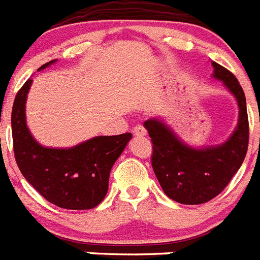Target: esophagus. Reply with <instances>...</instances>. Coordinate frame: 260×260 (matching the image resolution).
Wrapping results in <instances>:
<instances>
[{"mask_svg": "<svg viewBox=\"0 0 260 260\" xmlns=\"http://www.w3.org/2000/svg\"><path fill=\"white\" fill-rule=\"evenodd\" d=\"M133 133H134V135H137V137H145V135L147 134V133H146V128L142 125L135 126V127L133 128Z\"/></svg>", "mask_w": 260, "mask_h": 260, "instance_id": "obj_1", "label": "esophagus"}]
</instances>
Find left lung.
<instances>
[{"mask_svg":"<svg viewBox=\"0 0 260 260\" xmlns=\"http://www.w3.org/2000/svg\"><path fill=\"white\" fill-rule=\"evenodd\" d=\"M212 77L236 99L238 122L230 137L219 145L190 146L179 137L161 117L143 122L151 138L152 168L161 189L171 200L185 205H199L214 199L229 184L245 160L248 146L246 97L230 71L212 61Z\"/></svg>","mask_w":260,"mask_h":260,"instance_id":"obj_1","label":"left lung"}]
</instances>
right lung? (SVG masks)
Here are the masks:
<instances>
[{"instance_id": "right-lung-1", "label": "right lung", "mask_w": 260, "mask_h": 260, "mask_svg": "<svg viewBox=\"0 0 260 260\" xmlns=\"http://www.w3.org/2000/svg\"><path fill=\"white\" fill-rule=\"evenodd\" d=\"M56 63L51 60L38 71ZM32 80L17 93L12 112L15 160L35 189L63 209L85 210L99 205L108 193L109 175L132 134L99 135L72 147H47L31 134L26 121V101Z\"/></svg>"}]
</instances>
